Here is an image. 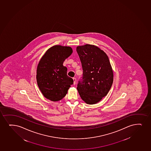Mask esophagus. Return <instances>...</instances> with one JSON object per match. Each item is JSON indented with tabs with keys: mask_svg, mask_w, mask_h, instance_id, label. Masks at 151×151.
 <instances>
[{
	"mask_svg": "<svg viewBox=\"0 0 151 151\" xmlns=\"http://www.w3.org/2000/svg\"><path fill=\"white\" fill-rule=\"evenodd\" d=\"M73 81H74V84H75L76 83V78H73Z\"/></svg>",
	"mask_w": 151,
	"mask_h": 151,
	"instance_id": "esophagus-1",
	"label": "esophagus"
}]
</instances>
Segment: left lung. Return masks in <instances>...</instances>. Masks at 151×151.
I'll return each instance as SVG.
<instances>
[{"instance_id": "obj_1", "label": "left lung", "mask_w": 151, "mask_h": 151, "mask_svg": "<svg viewBox=\"0 0 151 151\" xmlns=\"http://www.w3.org/2000/svg\"><path fill=\"white\" fill-rule=\"evenodd\" d=\"M77 52L83 69L77 89L87 104L99 102L108 94L113 82V72L108 55L93 45L78 46Z\"/></svg>"}]
</instances>
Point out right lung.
I'll list each match as a JSON object with an SVG mask.
<instances>
[{"mask_svg": "<svg viewBox=\"0 0 151 151\" xmlns=\"http://www.w3.org/2000/svg\"><path fill=\"white\" fill-rule=\"evenodd\" d=\"M73 50L69 46L55 45L49 48L37 68L38 86L45 98L53 101L65 97L73 84V79L68 76L67 68L63 63Z\"/></svg>", "mask_w": 151, "mask_h": 151, "instance_id": "add662e5", "label": "right lung"}]
</instances>
